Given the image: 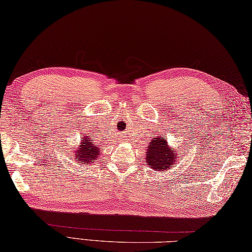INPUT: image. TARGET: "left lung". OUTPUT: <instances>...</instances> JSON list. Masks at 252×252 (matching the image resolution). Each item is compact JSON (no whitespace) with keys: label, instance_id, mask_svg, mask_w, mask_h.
Masks as SVG:
<instances>
[{"label":"left lung","instance_id":"8db88e82","mask_svg":"<svg viewBox=\"0 0 252 252\" xmlns=\"http://www.w3.org/2000/svg\"><path fill=\"white\" fill-rule=\"evenodd\" d=\"M146 148V164L153 170L161 172L170 170L176 164L178 151H172L168 145V141L164 138L160 136L154 137Z\"/></svg>","mask_w":252,"mask_h":252}]
</instances>
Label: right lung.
I'll list each match as a JSON object with an SVG mask.
<instances>
[{
  "mask_svg": "<svg viewBox=\"0 0 252 252\" xmlns=\"http://www.w3.org/2000/svg\"><path fill=\"white\" fill-rule=\"evenodd\" d=\"M71 159H74L80 165H90L100 156L101 148L94 142V137L83 134L76 147L71 148Z\"/></svg>",
  "mask_w": 252,
  "mask_h": 252,
  "instance_id": "add662e5",
  "label": "right lung"
}]
</instances>
